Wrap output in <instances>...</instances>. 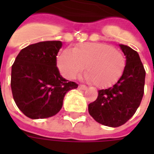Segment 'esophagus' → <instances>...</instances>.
I'll list each match as a JSON object with an SVG mask.
<instances>
[{
  "instance_id": "34e87169",
  "label": "esophagus",
  "mask_w": 154,
  "mask_h": 154,
  "mask_svg": "<svg viewBox=\"0 0 154 154\" xmlns=\"http://www.w3.org/2000/svg\"><path fill=\"white\" fill-rule=\"evenodd\" d=\"M78 88H79L80 90L85 91V90H87V86H85V85H80V86L78 87Z\"/></svg>"
}]
</instances>
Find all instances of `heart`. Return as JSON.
<instances>
[{"label":"heart","instance_id":"1","mask_svg":"<svg viewBox=\"0 0 154 154\" xmlns=\"http://www.w3.org/2000/svg\"><path fill=\"white\" fill-rule=\"evenodd\" d=\"M125 65V57L120 52L102 43L80 44L73 50L65 49L57 57V67L63 77L73 79L85 67L87 72L84 79L99 87H110L118 82Z\"/></svg>","mask_w":154,"mask_h":154}]
</instances>
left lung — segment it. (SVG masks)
<instances>
[{
	"instance_id": "obj_1",
	"label": "left lung",
	"mask_w": 154,
	"mask_h": 154,
	"mask_svg": "<svg viewBox=\"0 0 154 154\" xmlns=\"http://www.w3.org/2000/svg\"><path fill=\"white\" fill-rule=\"evenodd\" d=\"M126 65L122 77L113 87L98 91L97 99L88 105V111L97 122L119 127L132 117L141 103L145 70L139 54L131 48L119 44Z\"/></svg>"
}]
</instances>
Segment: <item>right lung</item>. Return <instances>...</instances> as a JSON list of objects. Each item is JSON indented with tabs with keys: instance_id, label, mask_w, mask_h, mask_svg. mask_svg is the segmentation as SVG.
Listing matches in <instances>:
<instances>
[{
	"instance_id": "right-lung-1",
	"label": "right lung",
	"mask_w": 154,
	"mask_h": 154,
	"mask_svg": "<svg viewBox=\"0 0 154 154\" xmlns=\"http://www.w3.org/2000/svg\"><path fill=\"white\" fill-rule=\"evenodd\" d=\"M61 41H45L23 48L11 67L12 95L16 106L30 119L55 116L65 95L77 84L62 77L57 67Z\"/></svg>"
}]
</instances>
